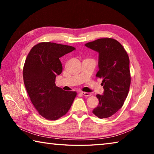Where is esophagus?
<instances>
[{
	"label": "esophagus",
	"instance_id": "esophagus-1",
	"mask_svg": "<svg viewBox=\"0 0 154 154\" xmlns=\"http://www.w3.org/2000/svg\"><path fill=\"white\" fill-rule=\"evenodd\" d=\"M82 94L85 96H90L92 95V94L89 93V92H82Z\"/></svg>",
	"mask_w": 154,
	"mask_h": 154
}]
</instances>
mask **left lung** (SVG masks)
Here are the masks:
<instances>
[{"label": "left lung", "instance_id": "1", "mask_svg": "<svg viewBox=\"0 0 154 154\" xmlns=\"http://www.w3.org/2000/svg\"><path fill=\"white\" fill-rule=\"evenodd\" d=\"M85 45L98 52L99 71L96 76L103 79V95L97 94L99 104L92 113L98 118H109L123 106L131 82L130 60L126 51L118 41L98 38Z\"/></svg>", "mask_w": 154, "mask_h": 154}]
</instances>
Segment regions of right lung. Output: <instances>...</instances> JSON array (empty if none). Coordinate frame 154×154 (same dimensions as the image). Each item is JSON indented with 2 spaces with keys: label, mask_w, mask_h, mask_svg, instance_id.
Here are the masks:
<instances>
[{
  "label": "right lung",
  "mask_w": 154,
  "mask_h": 154,
  "mask_svg": "<svg viewBox=\"0 0 154 154\" xmlns=\"http://www.w3.org/2000/svg\"><path fill=\"white\" fill-rule=\"evenodd\" d=\"M74 47L56 43L42 42L30 49L26 59L23 78L31 102L41 116L56 120L71 108L76 92H66L55 83L61 74L60 58L75 50Z\"/></svg>",
  "instance_id": "obj_1"
}]
</instances>
